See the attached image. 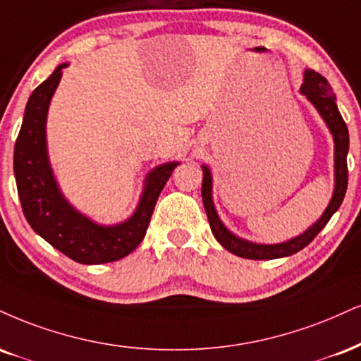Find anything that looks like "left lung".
Segmentation results:
<instances>
[{"label":"left lung","instance_id":"obj_1","mask_svg":"<svg viewBox=\"0 0 361 361\" xmlns=\"http://www.w3.org/2000/svg\"><path fill=\"white\" fill-rule=\"evenodd\" d=\"M301 94L306 95L314 109L319 112L323 121L326 123L329 133H331L334 141V190L333 197L329 200L326 210L323 215L311 225L310 228L299 233L298 237L289 238V240L281 242V244H255V242L245 240V238L237 237L225 227L222 220H220L219 214H216L214 205V197H212V186H214V180H212V171L207 164H203V181H202V198L203 207H205L208 222H210L212 233L220 245L225 247L228 252L238 255L244 259H254V260H269V259H279L288 257L299 252L301 249L310 244L324 225L329 222L334 212L341 205L343 198H345L346 186H348V166H346V154H348L350 147V136L348 128H346L345 121L338 111L336 97H334L331 85L323 75L314 71L306 68L305 71V82L301 85Z\"/></svg>","mask_w":361,"mask_h":361}]
</instances>
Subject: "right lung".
<instances>
[{
  "label": "right lung",
  "mask_w": 361,
  "mask_h": 361,
  "mask_svg": "<svg viewBox=\"0 0 361 361\" xmlns=\"http://www.w3.org/2000/svg\"><path fill=\"white\" fill-rule=\"evenodd\" d=\"M65 67L67 62L60 63L27 102L13 154L21 208L30 227L67 257L87 266L114 262L141 244L156 200L180 163L159 164L147 173L136 210L124 222L101 225L73 208L56 183L47 147V116Z\"/></svg>",
  "instance_id": "add662e5"
}]
</instances>
